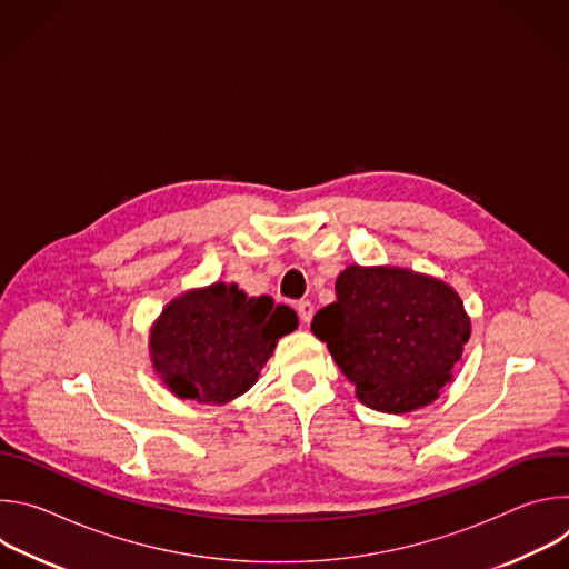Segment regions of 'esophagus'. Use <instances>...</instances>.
<instances>
[{"label": "esophagus", "instance_id": "obj_1", "mask_svg": "<svg viewBox=\"0 0 569 569\" xmlns=\"http://www.w3.org/2000/svg\"><path fill=\"white\" fill-rule=\"evenodd\" d=\"M297 312H299V319H301V323H303V327H306V323H310V319H312V312H315V308H312V303H310V301L301 299V301H297Z\"/></svg>", "mask_w": 569, "mask_h": 569}]
</instances>
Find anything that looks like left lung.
Listing matches in <instances>:
<instances>
[{"label":"left lung","instance_id":"obj_1","mask_svg":"<svg viewBox=\"0 0 569 569\" xmlns=\"http://www.w3.org/2000/svg\"><path fill=\"white\" fill-rule=\"evenodd\" d=\"M310 331L371 410L408 415L435 402L470 340V317L446 281L398 266H349Z\"/></svg>","mask_w":569,"mask_h":569}]
</instances>
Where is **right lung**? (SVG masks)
I'll list each match as a JSON object with an SVG mask.
<instances>
[{
  "label": "right lung",
  "instance_id": "right-lung-1",
  "mask_svg": "<svg viewBox=\"0 0 569 569\" xmlns=\"http://www.w3.org/2000/svg\"><path fill=\"white\" fill-rule=\"evenodd\" d=\"M297 327L290 306L216 281L159 312L148 336L150 362L173 396L224 405L259 380L277 342Z\"/></svg>",
  "mask_w": 569,
  "mask_h": 569
}]
</instances>
